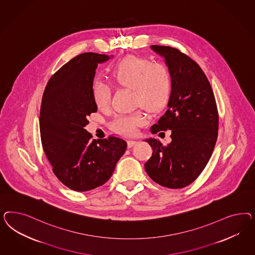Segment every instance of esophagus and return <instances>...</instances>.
<instances>
[{
	"mask_svg": "<svg viewBox=\"0 0 255 255\" xmlns=\"http://www.w3.org/2000/svg\"><path fill=\"white\" fill-rule=\"evenodd\" d=\"M136 140H132V139H130V140H128V147H131L134 144H136Z\"/></svg>",
	"mask_w": 255,
	"mask_h": 255,
	"instance_id": "34e87169",
	"label": "esophagus"
}]
</instances>
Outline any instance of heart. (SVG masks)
<instances>
[{"label": "heart", "instance_id": "b5f03b06", "mask_svg": "<svg viewBox=\"0 0 255 255\" xmlns=\"http://www.w3.org/2000/svg\"><path fill=\"white\" fill-rule=\"evenodd\" d=\"M117 85L132 90L134 106H141L151 113L162 110L169 103L172 94V77L162 62H153L141 56H128L109 70ZM92 99L98 108H107L110 89L101 80H95L91 90ZM146 118L141 110L117 116L110 124L111 129L124 135H131L144 125Z\"/></svg>", "mask_w": 255, "mask_h": 255}]
</instances>
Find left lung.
<instances>
[{
    "label": "left lung",
    "instance_id": "8db88e82",
    "mask_svg": "<svg viewBox=\"0 0 255 255\" xmlns=\"http://www.w3.org/2000/svg\"><path fill=\"white\" fill-rule=\"evenodd\" d=\"M151 48L165 59L172 77V94L167 110L151 133L171 130L167 145L146 139L152 155L145 163L149 178L170 189H181L193 182L209 162L216 144L219 114L209 79L189 56L171 46Z\"/></svg>",
    "mask_w": 255,
    "mask_h": 255
}]
</instances>
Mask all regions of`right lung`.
Wrapping results in <instances>:
<instances>
[{
	"instance_id": "1",
	"label": "right lung",
	"mask_w": 255,
	"mask_h": 255,
	"mask_svg": "<svg viewBox=\"0 0 255 255\" xmlns=\"http://www.w3.org/2000/svg\"><path fill=\"white\" fill-rule=\"evenodd\" d=\"M108 59L93 52L77 55L50 77L42 98V146L55 176L76 192L105 184L127 147L120 136L96 140L84 129L97 111L91 94L95 70Z\"/></svg>"
}]
</instances>
